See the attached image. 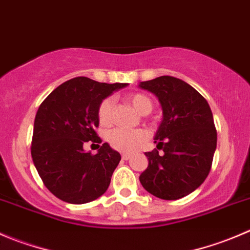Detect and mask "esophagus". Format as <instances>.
<instances>
[{
	"mask_svg": "<svg viewBox=\"0 0 250 250\" xmlns=\"http://www.w3.org/2000/svg\"><path fill=\"white\" fill-rule=\"evenodd\" d=\"M132 157V154H129V152H123L122 154V159L123 160H128Z\"/></svg>",
	"mask_w": 250,
	"mask_h": 250,
	"instance_id": "34e87169",
	"label": "esophagus"
}]
</instances>
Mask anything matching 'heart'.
I'll use <instances>...</instances> for the list:
<instances>
[{
  "mask_svg": "<svg viewBox=\"0 0 250 250\" xmlns=\"http://www.w3.org/2000/svg\"><path fill=\"white\" fill-rule=\"evenodd\" d=\"M130 105L142 115H147L152 110V103L144 94H132L127 98ZM113 101L111 98L104 99L98 107V118L100 125H110L112 123ZM146 139V132L142 128L127 129V128H115L107 134V140L113 149L129 152L137 149Z\"/></svg>",
  "mask_w": 250,
  "mask_h": 250,
  "instance_id": "heart-1",
  "label": "heart"
}]
</instances>
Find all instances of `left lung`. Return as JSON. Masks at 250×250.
<instances>
[{
	"instance_id": "1",
	"label": "left lung",
	"mask_w": 250,
	"mask_h": 250,
	"mask_svg": "<svg viewBox=\"0 0 250 250\" xmlns=\"http://www.w3.org/2000/svg\"><path fill=\"white\" fill-rule=\"evenodd\" d=\"M139 88L159 99L164 115L154 138L157 149L145 152L149 165L140 183L160 199H181L199 188L211 168L217 143L211 108L193 86L174 77L140 82Z\"/></svg>"
}]
</instances>
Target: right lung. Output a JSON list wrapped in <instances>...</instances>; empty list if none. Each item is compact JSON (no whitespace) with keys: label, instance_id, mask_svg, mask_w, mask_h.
I'll use <instances>...</instances> for the list:
<instances>
[{"label":"right lung","instance_id":"obj_1","mask_svg":"<svg viewBox=\"0 0 250 250\" xmlns=\"http://www.w3.org/2000/svg\"><path fill=\"white\" fill-rule=\"evenodd\" d=\"M125 83H99L77 77L55 89L39 107L34 121L31 157L48 190L69 204H85L104 194L120 152L107 143L98 154L84 151L85 143H98V107Z\"/></svg>","mask_w":250,"mask_h":250}]
</instances>
